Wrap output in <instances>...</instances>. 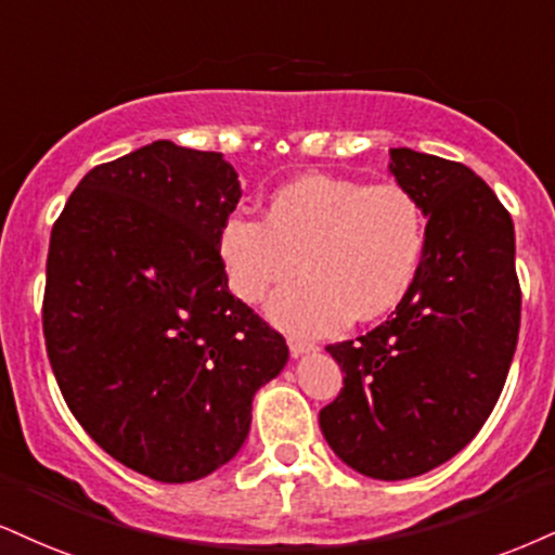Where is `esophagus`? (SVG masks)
Returning <instances> with one entry per match:
<instances>
[{
    "instance_id": "esophagus-1",
    "label": "esophagus",
    "mask_w": 555,
    "mask_h": 555,
    "mask_svg": "<svg viewBox=\"0 0 555 555\" xmlns=\"http://www.w3.org/2000/svg\"><path fill=\"white\" fill-rule=\"evenodd\" d=\"M318 346L310 344V341H302V338H289V351L292 357H302V353H310L315 351Z\"/></svg>"
}]
</instances>
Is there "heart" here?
<instances>
[{"label": "heart", "mask_w": 555, "mask_h": 555, "mask_svg": "<svg viewBox=\"0 0 555 555\" xmlns=\"http://www.w3.org/2000/svg\"><path fill=\"white\" fill-rule=\"evenodd\" d=\"M426 243L416 196L396 183L305 172L266 198L263 219L227 214L217 256L227 289L258 305L302 273L269 307L273 323L305 336L370 323L409 295Z\"/></svg>", "instance_id": "heart-1"}]
</instances>
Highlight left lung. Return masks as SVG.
<instances>
[{"mask_svg": "<svg viewBox=\"0 0 555 555\" xmlns=\"http://www.w3.org/2000/svg\"><path fill=\"white\" fill-rule=\"evenodd\" d=\"M390 172L429 217L422 263L383 325L325 349L344 387L320 429L349 468L403 480L455 457L491 416L522 292L512 217L476 172L409 146L390 150Z\"/></svg>", "mask_w": 555, "mask_h": 555, "instance_id": "left-lung-1", "label": "left lung"}]
</instances>
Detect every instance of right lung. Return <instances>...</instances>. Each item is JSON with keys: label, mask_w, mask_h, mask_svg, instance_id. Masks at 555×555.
Returning a JSON list of instances; mask_svg holds the SVG:
<instances>
[{"label": "right lung", "mask_w": 555, "mask_h": 555, "mask_svg": "<svg viewBox=\"0 0 555 555\" xmlns=\"http://www.w3.org/2000/svg\"><path fill=\"white\" fill-rule=\"evenodd\" d=\"M243 196L219 152L152 142L79 180L53 222L43 336L95 442L163 483L230 463L282 333L227 289L217 230Z\"/></svg>", "instance_id": "1"}]
</instances>
